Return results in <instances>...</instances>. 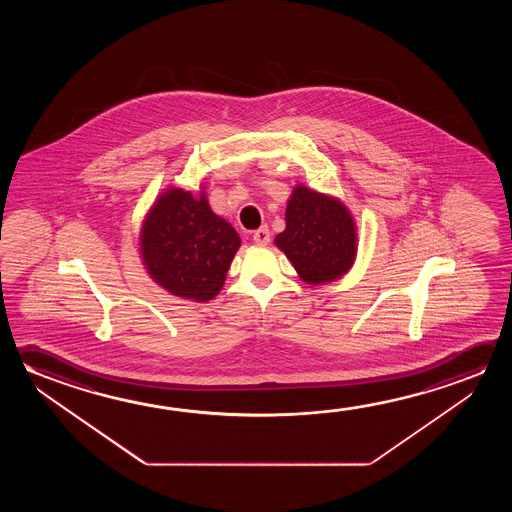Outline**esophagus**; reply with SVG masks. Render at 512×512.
Returning a JSON list of instances; mask_svg holds the SVG:
<instances>
[{
    "label": "esophagus",
    "instance_id": "esophagus-1",
    "mask_svg": "<svg viewBox=\"0 0 512 512\" xmlns=\"http://www.w3.org/2000/svg\"><path fill=\"white\" fill-rule=\"evenodd\" d=\"M271 241V234H269L268 227H260L259 230L253 232V243L266 246Z\"/></svg>",
    "mask_w": 512,
    "mask_h": 512
}]
</instances>
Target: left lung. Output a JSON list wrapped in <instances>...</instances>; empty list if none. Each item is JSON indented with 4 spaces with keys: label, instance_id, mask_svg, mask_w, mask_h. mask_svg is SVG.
<instances>
[{
    "label": "left lung",
    "instance_id": "8db88e82",
    "mask_svg": "<svg viewBox=\"0 0 512 512\" xmlns=\"http://www.w3.org/2000/svg\"><path fill=\"white\" fill-rule=\"evenodd\" d=\"M275 244L303 282L327 284L343 277L357 255L352 214L337 198L294 187L285 209V230Z\"/></svg>",
    "mask_w": 512,
    "mask_h": 512
}]
</instances>
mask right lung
Listing matches in <instances>:
<instances>
[{
	"mask_svg": "<svg viewBox=\"0 0 512 512\" xmlns=\"http://www.w3.org/2000/svg\"><path fill=\"white\" fill-rule=\"evenodd\" d=\"M241 239L210 210L205 191L168 189L144 219L141 255L150 277L180 298L207 302L221 291Z\"/></svg>",
	"mask_w": 512,
	"mask_h": 512,
	"instance_id": "1",
	"label": "right lung"
}]
</instances>
